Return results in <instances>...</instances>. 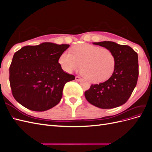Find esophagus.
I'll list each match as a JSON object with an SVG mask.
<instances>
[{"label": "esophagus", "mask_w": 152, "mask_h": 152, "mask_svg": "<svg viewBox=\"0 0 152 152\" xmlns=\"http://www.w3.org/2000/svg\"><path fill=\"white\" fill-rule=\"evenodd\" d=\"M81 78L80 77H79V76H76L75 77V80L76 81H80V80H81Z\"/></svg>", "instance_id": "obj_1"}]
</instances>
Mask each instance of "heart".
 Masks as SVG:
<instances>
[{
	"label": "heart",
	"instance_id": "heart-1",
	"mask_svg": "<svg viewBox=\"0 0 152 152\" xmlns=\"http://www.w3.org/2000/svg\"><path fill=\"white\" fill-rule=\"evenodd\" d=\"M63 69L71 73L79 69L91 82L99 83L110 79L115 68L116 60L112 50L82 44L73 47L72 53L65 51L59 59Z\"/></svg>",
	"mask_w": 152,
	"mask_h": 152
}]
</instances>
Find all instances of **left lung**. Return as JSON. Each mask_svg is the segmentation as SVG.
<instances>
[{
    "instance_id": "left-lung-1",
    "label": "left lung",
    "mask_w": 152,
    "mask_h": 152,
    "mask_svg": "<svg viewBox=\"0 0 152 152\" xmlns=\"http://www.w3.org/2000/svg\"><path fill=\"white\" fill-rule=\"evenodd\" d=\"M112 50L116 60L111 77L98 84H92L84 94L87 102L103 109L114 108L126 103L137 84L138 56L130 46L111 41L94 42Z\"/></svg>"
}]
</instances>
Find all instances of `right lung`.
Listing matches in <instances>:
<instances>
[{"label":"right lung","instance_id":"obj_1","mask_svg":"<svg viewBox=\"0 0 152 152\" xmlns=\"http://www.w3.org/2000/svg\"><path fill=\"white\" fill-rule=\"evenodd\" d=\"M69 44L44 42L26 45L14 54L10 67L13 97L24 107L43 112L61 101L66 82L75 77L64 72L58 62Z\"/></svg>","mask_w":152,"mask_h":152}]
</instances>
